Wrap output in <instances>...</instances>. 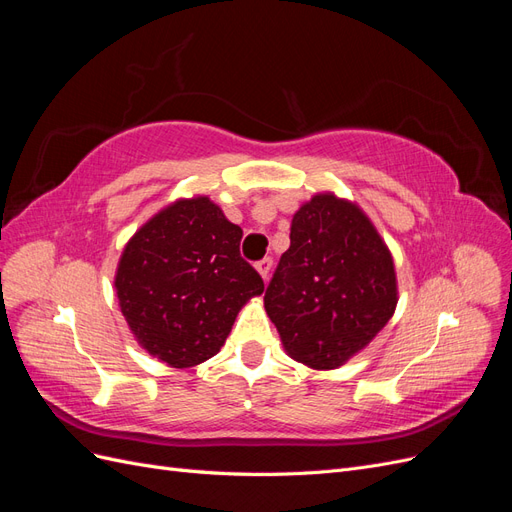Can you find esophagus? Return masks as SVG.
Wrapping results in <instances>:
<instances>
[{
    "instance_id": "1",
    "label": "esophagus",
    "mask_w": 512,
    "mask_h": 512,
    "mask_svg": "<svg viewBox=\"0 0 512 512\" xmlns=\"http://www.w3.org/2000/svg\"><path fill=\"white\" fill-rule=\"evenodd\" d=\"M271 267H273V260H271V258H262V260L256 262V271H258L262 277H265V280H267L269 273H271Z\"/></svg>"
}]
</instances>
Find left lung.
Returning a JSON list of instances; mask_svg holds the SVG:
<instances>
[{
    "instance_id": "1",
    "label": "left lung",
    "mask_w": 512,
    "mask_h": 512,
    "mask_svg": "<svg viewBox=\"0 0 512 512\" xmlns=\"http://www.w3.org/2000/svg\"><path fill=\"white\" fill-rule=\"evenodd\" d=\"M397 305L391 252L359 207L320 194L292 218L265 309L294 361L333 369L378 335Z\"/></svg>"
}]
</instances>
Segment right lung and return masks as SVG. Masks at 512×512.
<instances>
[{"label":"right lung","mask_w":512,"mask_h":512,"mask_svg":"<svg viewBox=\"0 0 512 512\" xmlns=\"http://www.w3.org/2000/svg\"><path fill=\"white\" fill-rule=\"evenodd\" d=\"M241 237L243 230L200 196L166 207L130 239L115 288L149 354L173 367L218 354L241 305L265 290L239 252Z\"/></svg>","instance_id":"add662e5"}]
</instances>
